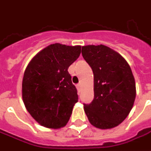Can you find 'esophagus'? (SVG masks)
Returning a JSON list of instances; mask_svg holds the SVG:
<instances>
[{"instance_id": "34e87169", "label": "esophagus", "mask_w": 151, "mask_h": 151, "mask_svg": "<svg viewBox=\"0 0 151 151\" xmlns=\"http://www.w3.org/2000/svg\"><path fill=\"white\" fill-rule=\"evenodd\" d=\"M77 89H78V91L79 92L81 91V90H82V84L81 83H78V85H77Z\"/></svg>"}]
</instances>
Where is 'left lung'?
I'll return each instance as SVG.
<instances>
[{"mask_svg":"<svg viewBox=\"0 0 151 151\" xmlns=\"http://www.w3.org/2000/svg\"><path fill=\"white\" fill-rule=\"evenodd\" d=\"M82 54L94 73V99L84 104L90 123L100 129L119 125L129 114L136 98V84L129 65L108 47L86 45Z\"/></svg>","mask_w":151,"mask_h":151,"instance_id":"1","label":"left lung"}]
</instances>
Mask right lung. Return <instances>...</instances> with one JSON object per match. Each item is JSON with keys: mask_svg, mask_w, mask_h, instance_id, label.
<instances>
[{"mask_svg": "<svg viewBox=\"0 0 151 151\" xmlns=\"http://www.w3.org/2000/svg\"><path fill=\"white\" fill-rule=\"evenodd\" d=\"M81 47L53 43L38 52L27 66L22 99L40 125L60 129L68 123L78 99L68 69L79 57Z\"/></svg>", "mask_w": 151, "mask_h": 151, "instance_id": "right-lung-1", "label": "right lung"}]
</instances>
